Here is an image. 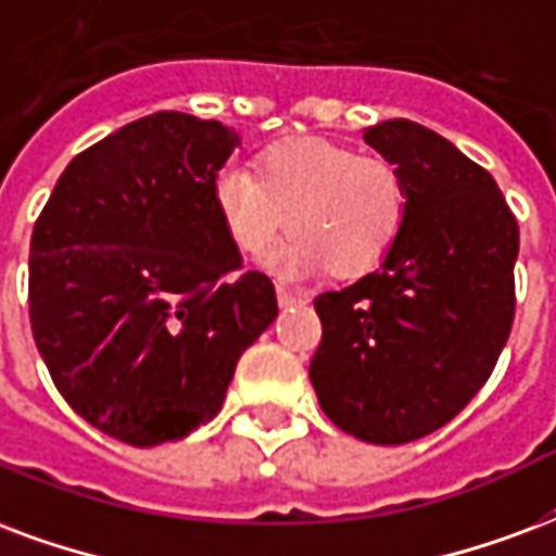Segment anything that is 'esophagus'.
<instances>
[{
  "mask_svg": "<svg viewBox=\"0 0 556 556\" xmlns=\"http://www.w3.org/2000/svg\"><path fill=\"white\" fill-rule=\"evenodd\" d=\"M277 300L279 306H294V303H303V294L286 289V286H277Z\"/></svg>",
  "mask_w": 556,
  "mask_h": 556,
  "instance_id": "esophagus-1",
  "label": "esophagus"
}]
</instances>
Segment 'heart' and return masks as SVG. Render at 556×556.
Instances as JSON below:
<instances>
[{
	"label": "heart",
	"instance_id": "obj_1",
	"mask_svg": "<svg viewBox=\"0 0 556 556\" xmlns=\"http://www.w3.org/2000/svg\"><path fill=\"white\" fill-rule=\"evenodd\" d=\"M212 203L244 256H262L289 224L291 238L267 256L277 274L306 277L327 267L336 279H356L377 270L404 236L409 182L392 159L320 138H282L256 152L253 174L220 167Z\"/></svg>",
	"mask_w": 556,
	"mask_h": 556
}]
</instances>
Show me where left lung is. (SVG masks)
Masks as SVG:
<instances>
[{
    "instance_id": "1",
    "label": "left lung",
    "mask_w": 556,
    "mask_h": 556,
    "mask_svg": "<svg viewBox=\"0 0 556 556\" xmlns=\"http://www.w3.org/2000/svg\"><path fill=\"white\" fill-rule=\"evenodd\" d=\"M409 182V220L382 267L315 298L309 380L344 433L404 445L475 397L513 330L519 224L495 179L427 126L365 129Z\"/></svg>"
}]
</instances>
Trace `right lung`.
<instances>
[{
  "instance_id": "add662e5",
  "label": "right lung",
  "mask_w": 556,
  "mask_h": 556,
  "mask_svg": "<svg viewBox=\"0 0 556 556\" xmlns=\"http://www.w3.org/2000/svg\"><path fill=\"white\" fill-rule=\"evenodd\" d=\"M232 147L217 121L155 111L79 152L35 220L37 351L61 397L126 445L212 421L277 318L274 282L244 270L212 203Z\"/></svg>"
}]
</instances>
